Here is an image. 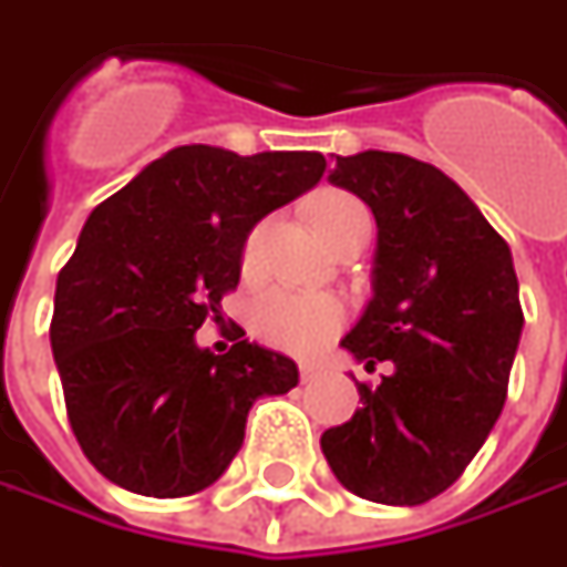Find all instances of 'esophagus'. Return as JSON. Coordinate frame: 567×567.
I'll use <instances>...</instances> for the list:
<instances>
[{
    "mask_svg": "<svg viewBox=\"0 0 567 567\" xmlns=\"http://www.w3.org/2000/svg\"><path fill=\"white\" fill-rule=\"evenodd\" d=\"M324 375V365H318V362H302L299 365V379H302V384H312V381H318Z\"/></svg>",
    "mask_w": 567,
    "mask_h": 567,
    "instance_id": "esophagus-1",
    "label": "esophagus"
}]
</instances>
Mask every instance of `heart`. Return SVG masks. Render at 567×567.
<instances>
[{
  "label": "heart",
  "instance_id": "1",
  "mask_svg": "<svg viewBox=\"0 0 567 567\" xmlns=\"http://www.w3.org/2000/svg\"><path fill=\"white\" fill-rule=\"evenodd\" d=\"M312 217H316L318 233L328 239L340 227H347L350 220L369 217V210L353 195L328 192L312 205ZM261 239H265V224H258L246 239V249H243V268L246 271H251L258 261ZM343 321H347V309L338 296L290 290V287L268 290L255 302V312H251L255 334L277 350H287V353H316L318 347H324L338 334Z\"/></svg>",
  "mask_w": 567,
  "mask_h": 567
}]
</instances>
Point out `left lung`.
<instances>
[{
	"label": "left lung",
	"mask_w": 567,
	"mask_h": 567,
	"mask_svg": "<svg viewBox=\"0 0 567 567\" xmlns=\"http://www.w3.org/2000/svg\"><path fill=\"white\" fill-rule=\"evenodd\" d=\"M328 179L379 224L372 299L340 347L394 372L357 384L362 406L321 451L353 495L423 505L467 470L508 398L524 328L512 249L464 188L406 154L338 157Z\"/></svg>",
	"instance_id": "left-lung-1"
}]
</instances>
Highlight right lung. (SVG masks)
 Segmentation results:
<instances>
[{"label":"right lung","instance_id":"obj_1","mask_svg":"<svg viewBox=\"0 0 567 567\" xmlns=\"http://www.w3.org/2000/svg\"><path fill=\"white\" fill-rule=\"evenodd\" d=\"M321 173L316 151L183 144L91 210L55 280L50 343L78 445L110 483L154 498L207 489L243 447L251 403L296 388V362L243 328L220 357L195 331L224 321L251 227Z\"/></svg>","mask_w":567,"mask_h":567}]
</instances>
